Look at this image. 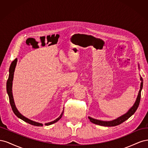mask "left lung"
Returning a JSON list of instances; mask_svg holds the SVG:
<instances>
[{"instance_id":"obj_1","label":"left lung","mask_w":148,"mask_h":148,"mask_svg":"<svg viewBox=\"0 0 148 148\" xmlns=\"http://www.w3.org/2000/svg\"><path fill=\"white\" fill-rule=\"evenodd\" d=\"M140 79L141 81V86H140V91H139L137 99L136 100V102L135 104H134V105L133 106L132 108L128 111V112L123 115L122 116H121V117L117 118V119H115L112 121H108V122H107V121H102V120H96V119H92L91 117H89L88 118L89 120H90L91 122L95 124L101 125V126H104V127H114V126H117V125L121 124L122 123L124 122L125 120L128 119L133 114H134V113L135 112L136 110L138 109V106H139V104H140V99H141V89L143 88V78L141 77H140Z\"/></svg>"}]
</instances>
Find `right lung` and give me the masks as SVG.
<instances>
[{"label": "right lung", "mask_w": 148, "mask_h": 148, "mask_svg": "<svg viewBox=\"0 0 148 148\" xmlns=\"http://www.w3.org/2000/svg\"><path fill=\"white\" fill-rule=\"evenodd\" d=\"M16 62H17V59H15L14 60H13L12 64L10 65V69H9V76H8V78L7 79V94L8 95V97H9V101H10V106L12 107V109L14 114L17 116L18 117L21 119V120H23L25 122H26V123H28L32 125H34V126H38V127H41L43 126V124L40 123L38 122H34V121L31 120L25 117L24 116L22 115L18 111L17 109L16 108L15 103H14V101H13V95H12V81H13V74H14V71H15V66L16 65ZM62 113L60 117L59 118H57L56 120H55L54 121L51 122H49L47 123H45V125H52L53 123H54L56 122H57L58 120H59L61 117H62Z\"/></svg>", "instance_id": "right-lung-1"}]
</instances>
